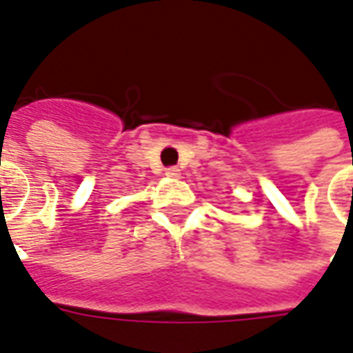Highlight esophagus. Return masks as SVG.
<instances>
[{
    "label": "esophagus",
    "mask_w": 353,
    "mask_h": 353,
    "mask_svg": "<svg viewBox=\"0 0 353 353\" xmlns=\"http://www.w3.org/2000/svg\"><path fill=\"white\" fill-rule=\"evenodd\" d=\"M164 174H166L168 177H179V176H181V172H179V168H177V166H168Z\"/></svg>",
    "instance_id": "1"
}]
</instances>
